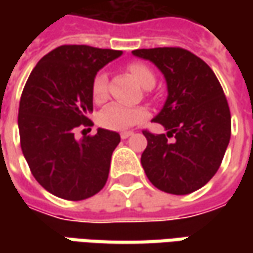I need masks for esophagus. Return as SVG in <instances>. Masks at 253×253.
<instances>
[{"mask_svg":"<svg viewBox=\"0 0 253 253\" xmlns=\"http://www.w3.org/2000/svg\"><path fill=\"white\" fill-rule=\"evenodd\" d=\"M132 133H133V132H132V131L121 132V138H122V139H126V138H129V136H131Z\"/></svg>","mask_w":253,"mask_h":253,"instance_id":"34e87169","label":"esophagus"}]
</instances>
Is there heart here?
<instances>
[{
	"label": "heart",
	"mask_w": 253,
	"mask_h": 253,
	"mask_svg": "<svg viewBox=\"0 0 253 253\" xmlns=\"http://www.w3.org/2000/svg\"><path fill=\"white\" fill-rule=\"evenodd\" d=\"M131 74L136 79V82L141 84L143 88H152L156 83V77L151 69L146 64L135 62L128 66ZM92 97L95 101H102L107 97L108 92V76L104 72L97 73L94 77L91 85ZM148 117V112L143 108H135V107H128L124 104L114 102L107 105L98 115V122L100 125L111 129V131H124L128 129L138 122L143 121Z\"/></svg>",
	"instance_id": "heart-1"
}]
</instances>
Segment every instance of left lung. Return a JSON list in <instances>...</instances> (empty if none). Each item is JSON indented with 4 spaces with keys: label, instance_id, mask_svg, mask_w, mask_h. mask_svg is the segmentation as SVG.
Listing matches in <instances>:
<instances>
[{
    "label": "left lung",
    "instance_id": "1",
    "mask_svg": "<svg viewBox=\"0 0 253 253\" xmlns=\"http://www.w3.org/2000/svg\"><path fill=\"white\" fill-rule=\"evenodd\" d=\"M165 76L168 98L152 120L166 133L143 131L141 156L151 183L165 193L190 194L217 173L231 138V114L222 87L204 60L181 47L138 49ZM173 136L175 141L168 142Z\"/></svg>",
    "mask_w": 253,
    "mask_h": 253
}]
</instances>
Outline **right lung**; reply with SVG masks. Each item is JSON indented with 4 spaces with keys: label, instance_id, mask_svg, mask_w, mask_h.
I'll return each mask as SVG.
<instances>
[{
    "label": "right lung",
    "instance_id": "1",
    "mask_svg": "<svg viewBox=\"0 0 253 253\" xmlns=\"http://www.w3.org/2000/svg\"><path fill=\"white\" fill-rule=\"evenodd\" d=\"M121 50L63 44L43 56L19 101L21 148L36 181L64 200H85L105 186L120 133L98 128L76 139L74 129L91 125V85L97 72Z\"/></svg>",
    "mask_w": 253,
    "mask_h": 253
}]
</instances>
